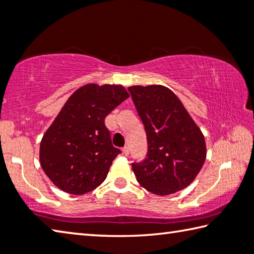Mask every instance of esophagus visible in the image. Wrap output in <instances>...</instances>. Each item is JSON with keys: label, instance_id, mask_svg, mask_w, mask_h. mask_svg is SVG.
<instances>
[{"label": "esophagus", "instance_id": "34e87169", "mask_svg": "<svg viewBox=\"0 0 254 254\" xmlns=\"http://www.w3.org/2000/svg\"><path fill=\"white\" fill-rule=\"evenodd\" d=\"M123 153L126 154V156H128V154H130V148H128V147H124V148H123Z\"/></svg>", "mask_w": 254, "mask_h": 254}]
</instances>
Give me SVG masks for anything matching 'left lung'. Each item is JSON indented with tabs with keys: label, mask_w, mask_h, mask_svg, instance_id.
Listing matches in <instances>:
<instances>
[{
	"label": "left lung",
	"mask_w": 254,
	"mask_h": 254,
	"mask_svg": "<svg viewBox=\"0 0 254 254\" xmlns=\"http://www.w3.org/2000/svg\"><path fill=\"white\" fill-rule=\"evenodd\" d=\"M147 134L148 152L133 161L137 183L156 195L186 188L203 167L205 140L182 102L161 85L128 87Z\"/></svg>",
	"instance_id": "1"
}]
</instances>
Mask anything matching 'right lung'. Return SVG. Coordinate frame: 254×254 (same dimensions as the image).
<instances>
[{"label":"right lung","instance_id":"right-lung-1","mask_svg":"<svg viewBox=\"0 0 254 254\" xmlns=\"http://www.w3.org/2000/svg\"><path fill=\"white\" fill-rule=\"evenodd\" d=\"M128 97L123 86L88 84L72 94L40 143V163L56 186L83 195L104 182L121 150L105 118Z\"/></svg>","mask_w":254,"mask_h":254}]
</instances>
